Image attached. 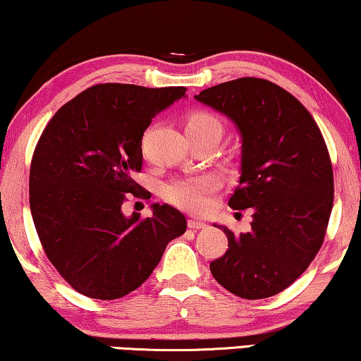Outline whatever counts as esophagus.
Returning a JSON list of instances; mask_svg holds the SVG:
<instances>
[{"instance_id": "34e87169", "label": "esophagus", "mask_w": 361, "mask_h": 361, "mask_svg": "<svg viewBox=\"0 0 361 361\" xmlns=\"http://www.w3.org/2000/svg\"><path fill=\"white\" fill-rule=\"evenodd\" d=\"M187 226L190 227V229H204V227H207V223H204V221L195 219V218H190L187 221Z\"/></svg>"}]
</instances>
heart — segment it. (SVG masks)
Here are the masks:
<instances>
[{
  "mask_svg": "<svg viewBox=\"0 0 361 361\" xmlns=\"http://www.w3.org/2000/svg\"><path fill=\"white\" fill-rule=\"evenodd\" d=\"M212 126H219L218 119L213 114L207 113V111H195L187 118L185 130L195 132L207 129ZM216 179L212 176H202V177H192V179H182L176 180L173 184L166 187V198L171 203L176 204L187 212L200 213L204 212L209 204V193L214 190Z\"/></svg>",
  "mask_w": 361,
  "mask_h": 361,
  "instance_id": "1",
  "label": "heart"
}]
</instances>
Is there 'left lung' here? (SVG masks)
Listing matches in <instances>:
<instances>
[{
	"label": "left lung",
	"instance_id": "obj_1",
	"mask_svg": "<svg viewBox=\"0 0 361 361\" xmlns=\"http://www.w3.org/2000/svg\"><path fill=\"white\" fill-rule=\"evenodd\" d=\"M240 134V179L232 209L252 208V229L235 235L209 263L216 281L237 297H273L300 277L323 245L334 202L324 138L307 108L284 88L242 77L195 95Z\"/></svg>",
	"mask_w": 361,
	"mask_h": 361
}]
</instances>
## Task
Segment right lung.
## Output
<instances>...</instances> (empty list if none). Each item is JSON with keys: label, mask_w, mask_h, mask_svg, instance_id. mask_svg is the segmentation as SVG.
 I'll use <instances>...</instances> for the list:
<instances>
[{"label": "right lung", "mask_w": 361, "mask_h": 361, "mask_svg": "<svg viewBox=\"0 0 361 361\" xmlns=\"http://www.w3.org/2000/svg\"><path fill=\"white\" fill-rule=\"evenodd\" d=\"M184 87L99 84L63 108L43 130L30 166V212L47 257L74 289L114 300L145 282L187 219L171 204L126 216L138 193L142 137Z\"/></svg>", "instance_id": "add662e5"}]
</instances>
